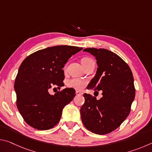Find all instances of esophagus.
Instances as JSON below:
<instances>
[{
    "label": "esophagus",
    "instance_id": "34e87169",
    "mask_svg": "<svg viewBox=\"0 0 152 152\" xmlns=\"http://www.w3.org/2000/svg\"><path fill=\"white\" fill-rule=\"evenodd\" d=\"M76 96H81V95H82V93L79 91H76Z\"/></svg>",
    "mask_w": 152,
    "mask_h": 152
}]
</instances>
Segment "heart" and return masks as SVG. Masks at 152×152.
Segmentation results:
<instances>
[{
    "mask_svg": "<svg viewBox=\"0 0 152 152\" xmlns=\"http://www.w3.org/2000/svg\"><path fill=\"white\" fill-rule=\"evenodd\" d=\"M91 60H92L91 59L88 58H85L82 59V65H84V64L88 62V61ZM85 84H86L85 81L82 80L74 78V79L70 80H69L67 84H68V86L69 87H70V88H74L76 90H78V91H80V90H82L84 88V86H85Z\"/></svg>",
    "mask_w": 152,
    "mask_h": 152,
    "instance_id": "1",
    "label": "heart"
}]
</instances>
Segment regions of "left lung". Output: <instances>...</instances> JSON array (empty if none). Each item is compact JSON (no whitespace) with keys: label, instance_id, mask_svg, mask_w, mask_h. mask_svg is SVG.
<instances>
[{"label":"left lung","instance_id":"left-lung-1","mask_svg":"<svg viewBox=\"0 0 152 152\" xmlns=\"http://www.w3.org/2000/svg\"><path fill=\"white\" fill-rule=\"evenodd\" d=\"M83 51L94 56L98 65L96 74L87 89L102 91V97L97 100L84 94L81 119L91 132L107 134L119 127L130 113L135 95L132 72L123 59L106 49L88 48Z\"/></svg>","mask_w":152,"mask_h":152}]
</instances>
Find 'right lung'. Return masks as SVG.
Masks as SVG:
<instances>
[{"instance_id":"right-lung-1","label":"right lung","mask_w":152,"mask_h":152,"mask_svg":"<svg viewBox=\"0 0 152 152\" xmlns=\"http://www.w3.org/2000/svg\"><path fill=\"white\" fill-rule=\"evenodd\" d=\"M82 50L76 46L56 45L35 51L23 61L14 88L18 109L31 127L48 130L60 121L63 109L72 101L76 91L65 88L54 95L49 91L64 85L62 68L72 56Z\"/></svg>"}]
</instances>
